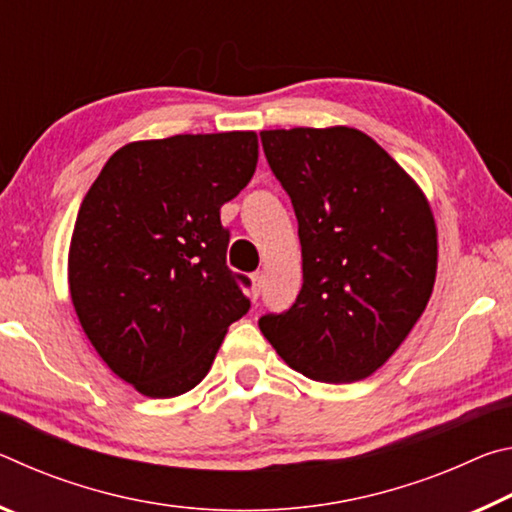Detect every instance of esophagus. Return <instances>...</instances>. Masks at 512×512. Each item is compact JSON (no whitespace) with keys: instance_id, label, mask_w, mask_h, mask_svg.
Returning <instances> with one entry per match:
<instances>
[{"instance_id":"1","label":"esophagus","mask_w":512,"mask_h":512,"mask_svg":"<svg viewBox=\"0 0 512 512\" xmlns=\"http://www.w3.org/2000/svg\"><path fill=\"white\" fill-rule=\"evenodd\" d=\"M262 287H264V273H255L253 275V300L259 298V293H262Z\"/></svg>"}]
</instances>
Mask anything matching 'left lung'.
I'll use <instances>...</instances> for the list:
<instances>
[{"mask_svg": "<svg viewBox=\"0 0 512 512\" xmlns=\"http://www.w3.org/2000/svg\"><path fill=\"white\" fill-rule=\"evenodd\" d=\"M262 146L298 219L302 289L259 329L309 379H366L431 298L438 230L427 196L357 128L264 131Z\"/></svg>", "mask_w": 512, "mask_h": 512, "instance_id": "1", "label": "left lung"}]
</instances>
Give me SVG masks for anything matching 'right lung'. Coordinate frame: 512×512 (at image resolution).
Wrapping results in <instances>:
<instances>
[{
	"label": "right lung",
	"mask_w": 512,
	"mask_h": 512,
	"mask_svg": "<svg viewBox=\"0 0 512 512\" xmlns=\"http://www.w3.org/2000/svg\"><path fill=\"white\" fill-rule=\"evenodd\" d=\"M257 133L173 135L110 155L85 194L67 257L92 348L146 397L201 381L250 300L225 266L221 205L253 178Z\"/></svg>",
	"instance_id": "add662e5"
}]
</instances>
